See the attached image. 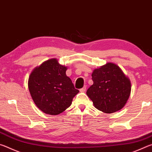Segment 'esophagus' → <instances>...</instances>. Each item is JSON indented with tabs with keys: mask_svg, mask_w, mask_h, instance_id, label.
<instances>
[{
	"mask_svg": "<svg viewBox=\"0 0 152 152\" xmlns=\"http://www.w3.org/2000/svg\"><path fill=\"white\" fill-rule=\"evenodd\" d=\"M86 86H84L83 88H82L81 89H80V92H84L86 91Z\"/></svg>",
	"mask_w": 152,
	"mask_h": 152,
	"instance_id": "esophagus-1",
	"label": "esophagus"
}]
</instances>
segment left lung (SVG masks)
I'll use <instances>...</instances> for the list:
<instances>
[{
	"instance_id": "left-lung-1",
	"label": "left lung",
	"mask_w": 152,
	"mask_h": 152,
	"mask_svg": "<svg viewBox=\"0 0 152 152\" xmlns=\"http://www.w3.org/2000/svg\"><path fill=\"white\" fill-rule=\"evenodd\" d=\"M93 84L86 94L95 108L105 113L118 111L125 106L131 94L130 80L119 66L107 63L92 74Z\"/></svg>"
}]
</instances>
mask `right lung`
Returning <instances> with one entry per match:
<instances>
[{"instance_id":"add662e5","label":"right lung","mask_w":152,"mask_h":152,"mask_svg":"<svg viewBox=\"0 0 152 152\" xmlns=\"http://www.w3.org/2000/svg\"><path fill=\"white\" fill-rule=\"evenodd\" d=\"M67 67L53 58L36 67L31 73L28 88L33 102L46 114L56 115L72 104L79 91L66 76Z\"/></svg>"}]
</instances>
